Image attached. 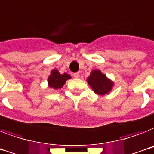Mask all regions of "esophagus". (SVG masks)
<instances>
[{
	"mask_svg": "<svg viewBox=\"0 0 154 154\" xmlns=\"http://www.w3.org/2000/svg\"><path fill=\"white\" fill-rule=\"evenodd\" d=\"M73 76H74V78L78 79L79 77V72H76V73H74V74H73Z\"/></svg>",
	"mask_w": 154,
	"mask_h": 154,
	"instance_id": "1",
	"label": "esophagus"
}]
</instances>
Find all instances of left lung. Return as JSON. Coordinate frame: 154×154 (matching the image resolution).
Returning <instances> with one entry per match:
<instances>
[{"mask_svg": "<svg viewBox=\"0 0 154 154\" xmlns=\"http://www.w3.org/2000/svg\"><path fill=\"white\" fill-rule=\"evenodd\" d=\"M87 83L98 95L104 96L110 94L114 86V81L106 77L100 70L95 69L91 72L87 79Z\"/></svg>", "mask_w": 154, "mask_h": 154, "instance_id": "obj_1", "label": "left lung"}]
</instances>
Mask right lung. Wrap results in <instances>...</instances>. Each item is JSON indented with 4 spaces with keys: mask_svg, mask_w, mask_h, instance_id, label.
<instances>
[{
    "mask_svg": "<svg viewBox=\"0 0 154 154\" xmlns=\"http://www.w3.org/2000/svg\"><path fill=\"white\" fill-rule=\"evenodd\" d=\"M71 79V76L67 73L60 74L57 69L51 71V74L48 77V86L49 88L53 90L61 89L67 79Z\"/></svg>",
    "mask_w": 154,
    "mask_h": 154,
    "instance_id": "add662e5",
    "label": "right lung"
}]
</instances>
